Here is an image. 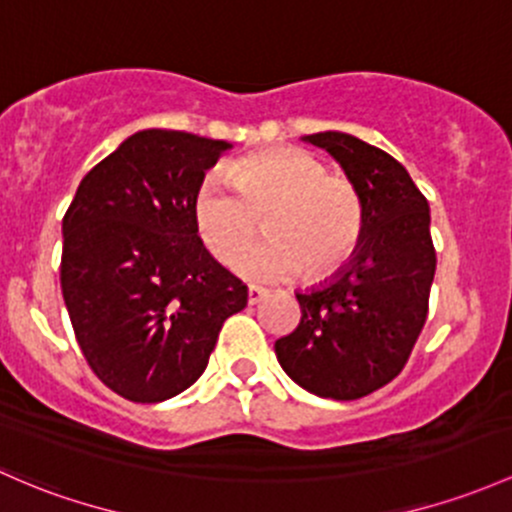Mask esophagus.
I'll return each instance as SVG.
<instances>
[{"label": "esophagus", "mask_w": 512, "mask_h": 512, "mask_svg": "<svg viewBox=\"0 0 512 512\" xmlns=\"http://www.w3.org/2000/svg\"><path fill=\"white\" fill-rule=\"evenodd\" d=\"M267 289H262V287H255V284H250V287H247V304H260L262 299H267Z\"/></svg>", "instance_id": "1"}]
</instances>
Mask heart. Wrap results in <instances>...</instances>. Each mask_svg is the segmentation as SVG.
I'll return each instance as SVG.
<instances>
[{"instance_id":"1","label":"heart","mask_w":512,"mask_h":512,"mask_svg":"<svg viewBox=\"0 0 512 512\" xmlns=\"http://www.w3.org/2000/svg\"><path fill=\"white\" fill-rule=\"evenodd\" d=\"M206 176L191 203L198 240L218 262H233L257 233L267 238L238 260L252 279H284L304 270L324 277L353 255L363 233V201L351 181L326 174V164L297 147L242 157Z\"/></svg>"}]
</instances>
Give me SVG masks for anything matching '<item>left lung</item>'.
Masks as SVG:
<instances>
[{"label": "left lung", "mask_w": 512, "mask_h": 512, "mask_svg": "<svg viewBox=\"0 0 512 512\" xmlns=\"http://www.w3.org/2000/svg\"><path fill=\"white\" fill-rule=\"evenodd\" d=\"M301 139L326 149L358 188L363 233L331 279L297 292L301 321L274 353L311 395L358 400L400 375L427 321L437 272L429 203L383 149L346 132Z\"/></svg>", "instance_id": "obj_1"}]
</instances>
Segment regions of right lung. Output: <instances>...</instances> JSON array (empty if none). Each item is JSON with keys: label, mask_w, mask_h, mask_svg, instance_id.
Returning a JSON list of instances; mask_svg holds the SVG:
<instances>
[{"label": "right lung", "mask_w": 512, "mask_h": 512, "mask_svg": "<svg viewBox=\"0 0 512 512\" xmlns=\"http://www.w3.org/2000/svg\"><path fill=\"white\" fill-rule=\"evenodd\" d=\"M223 139L139 129L85 174L63 215L61 289L93 373L132 402H164L206 370L247 287L191 218Z\"/></svg>", "instance_id": "obj_1"}]
</instances>
